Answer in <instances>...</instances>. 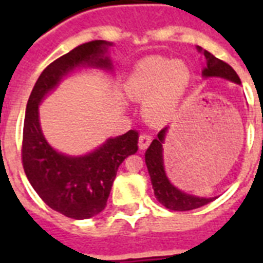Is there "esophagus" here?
I'll return each mask as SVG.
<instances>
[{"label": "esophagus", "mask_w": 263, "mask_h": 263, "mask_svg": "<svg viewBox=\"0 0 263 263\" xmlns=\"http://www.w3.org/2000/svg\"><path fill=\"white\" fill-rule=\"evenodd\" d=\"M152 143V136L147 135V134H142L139 136V148L140 150H144V148L148 147V144Z\"/></svg>", "instance_id": "1"}]
</instances>
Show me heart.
<instances>
[{"label": "heart", "mask_w": 263, "mask_h": 263, "mask_svg": "<svg viewBox=\"0 0 263 263\" xmlns=\"http://www.w3.org/2000/svg\"><path fill=\"white\" fill-rule=\"evenodd\" d=\"M188 79L190 72L184 63L152 57L136 65L125 90L132 99L144 101L143 113L150 121L162 123L179 106Z\"/></svg>", "instance_id": "1"}]
</instances>
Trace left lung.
Segmentation results:
<instances>
[{
	"mask_svg": "<svg viewBox=\"0 0 263 263\" xmlns=\"http://www.w3.org/2000/svg\"><path fill=\"white\" fill-rule=\"evenodd\" d=\"M196 49H198V51H202L206 57V67L202 71L203 78H221V79H227L236 84L241 83L239 76L231 65L214 57L208 50H202V47L196 46ZM166 132H168V127L161 129L144 154L148 175H150L153 188H154V195L158 199V202L164 204L165 208L169 209V210H175V212H187V210H192V209L202 208L204 204L213 202L216 198H200V196L190 195L187 192L176 188L169 181L166 172H165L164 154H162V152H164L162 144H164Z\"/></svg>",
	"mask_w": 263,
	"mask_h": 263,
	"instance_id": "1",
	"label": "left lung"
}]
</instances>
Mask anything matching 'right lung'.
Returning a JSON list of instances; mask_svg holds the SVG:
<instances>
[{
  "label": "right lung",
  "instance_id": "right-lung-1",
  "mask_svg": "<svg viewBox=\"0 0 263 263\" xmlns=\"http://www.w3.org/2000/svg\"><path fill=\"white\" fill-rule=\"evenodd\" d=\"M106 41H91L47 65L27 102L23 128L22 160L27 179L41 199L55 212L75 220L97 216L106 206L117 169L138 152V131L109 139L86 156L71 157L51 147L43 136L38 107L69 72L90 67L111 71Z\"/></svg>",
  "mask_w": 263,
  "mask_h": 263
}]
</instances>
